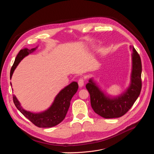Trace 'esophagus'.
<instances>
[{
	"instance_id": "obj_1",
	"label": "esophagus",
	"mask_w": 154,
	"mask_h": 154,
	"mask_svg": "<svg viewBox=\"0 0 154 154\" xmlns=\"http://www.w3.org/2000/svg\"><path fill=\"white\" fill-rule=\"evenodd\" d=\"M84 82H85V80L83 79V78H80L79 81H78V84L79 85L80 87H82L84 85Z\"/></svg>"
}]
</instances>
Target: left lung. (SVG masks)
Returning <instances> with one entry per match:
<instances>
[{
    "label": "left lung",
    "mask_w": 154,
    "mask_h": 154,
    "mask_svg": "<svg viewBox=\"0 0 154 154\" xmlns=\"http://www.w3.org/2000/svg\"><path fill=\"white\" fill-rule=\"evenodd\" d=\"M131 84L128 90L121 96L109 99L95 85L92 80L86 85L90 95L91 107L96 113L104 118H116L124 115L138 97L142 87V65L140 55L133 47Z\"/></svg>",
    "instance_id": "obj_1"
}]
</instances>
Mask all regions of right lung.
<instances>
[{
    "instance_id": "right-lung-1",
    "label": "right lung",
    "mask_w": 154,
    "mask_h": 154,
    "mask_svg": "<svg viewBox=\"0 0 154 154\" xmlns=\"http://www.w3.org/2000/svg\"><path fill=\"white\" fill-rule=\"evenodd\" d=\"M35 49L36 48L30 50L24 49L19 51L11 69L10 79L19 62L26 56L32 53ZM10 84L11 85V83ZM78 88L79 85L77 82H73L70 83L58 94L52 106L46 111L41 113L36 114L24 110L20 106L15 96H13V100L18 110L35 125L42 128L52 127L58 125L64 119L69 108L71 100L76 93Z\"/></svg>"
}]
</instances>
